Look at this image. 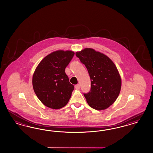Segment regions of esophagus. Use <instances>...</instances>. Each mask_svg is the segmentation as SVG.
I'll return each instance as SVG.
<instances>
[{"instance_id":"34e87169","label":"esophagus","mask_w":153,"mask_h":153,"mask_svg":"<svg viewBox=\"0 0 153 153\" xmlns=\"http://www.w3.org/2000/svg\"><path fill=\"white\" fill-rule=\"evenodd\" d=\"M75 89H79V88H80V84H78L75 85Z\"/></svg>"}]
</instances>
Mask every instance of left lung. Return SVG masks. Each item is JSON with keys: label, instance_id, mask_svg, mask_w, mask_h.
Here are the masks:
<instances>
[{"label": "left lung", "instance_id": "8db88e82", "mask_svg": "<svg viewBox=\"0 0 153 153\" xmlns=\"http://www.w3.org/2000/svg\"><path fill=\"white\" fill-rule=\"evenodd\" d=\"M87 69L91 80V91L84 93L90 107L97 110L109 107L117 98L121 79L113 61L102 53L85 48L75 53Z\"/></svg>", "mask_w": 153, "mask_h": 153}]
</instances>
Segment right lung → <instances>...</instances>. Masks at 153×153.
Wrapping results in <instances>:
<instances>
[{
	"instance_id": "obj_1",
	"label": "right lung",
	"mask_w": 153,
	"mask_h": 153,
	"mask_svg": "<svg viewBox=\"0 0 153 153\" xmlns=\"http://www.w3.org/2000/svg\"><path fill=\"white\" fill-rule=\"evenodd\" d=\"M74 55L71 51L58 50L44 57L32 78L35 94L45 105L53 109L65 106L74 87L65 70Z\"/></svg>"
}]
</instances>
